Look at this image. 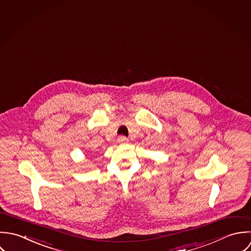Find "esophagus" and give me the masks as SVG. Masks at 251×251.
I'll return each mask as SVG.
<instances>
[{
    "instance_id": "34e87169",
    "label": "esophagus",
    "mask_w": 251,
    "mask_h": 251,
    "mask_svg": "<svg viewBox=\"0 0 251 251\" xmlns=\"http://www.w3.org/2000/svg\"><path fill=\"white\" fill-rule=\"evenodd\" d=\"M117 142H118L119 144H122V145H124V144L128 143V139H127L126 137H124V136H120V137H118V139H117Z\"/></svg>"
}]
</instances>
